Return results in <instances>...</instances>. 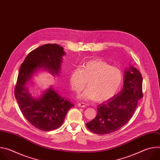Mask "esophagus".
<instances>
[{
	"mask_svg": "<svg viewBox=\"0 0 160 160\" xmlns=\"http://www.w3.org/2000/svg\"><path fill=\"white\" fill-rule=\"evenodd\" d=\"M78 106L79 107H82V108H85V107H86V104H85V103H83V102H79V103L78 104Z\"/></svg>",
	"mask_w": 160,
	"mask_h": 160,
	"instance_id": "esophagus-1",
	"label": "esophagus"
}]
</instances>
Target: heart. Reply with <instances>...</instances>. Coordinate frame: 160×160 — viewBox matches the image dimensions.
<instances>
[{"mask_svg":"<svg viewBox=\"0 0 160 160\" xmlns=\"http://www.w3.org/2000/svg\"><path fill=\"white\" fill-rule=\"evenodd\" d=\"M69 83L72 90L78 93L82 99L96 100L104 102L112 99L119 92L123 82V74L118 68L104 61H90L71 72Z\"/></svg>","mask_w":160,"mask_h":160,"instance_id":"heart-1","label":"heart"}]
</instances>
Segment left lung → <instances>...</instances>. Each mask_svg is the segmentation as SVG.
<instances>
[{
	"instance_id": "8db88e82",
	"label": "left lung",
	"mask_w": 160,
	"mask_h": 160,
	"mask_svg": "<svg viewBox=\"0 0 160 160\" xmlns=\"http://www.w3.org/2000/svg\"><path fill=\"white\" fill-rule=\"evenodd\" d=\"M143 97L142 77L133 66L125 72L124 85L120 92L98 106L96 118L86 124L95 133L104 135L120 129L132 117L138 101Z\"/></svg>"
}]
</instances>
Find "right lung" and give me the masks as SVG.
Returning a JSON list of instances; mask_svg holds the SVG:
<instances>
[{"label": "right lung", "mask_w": 160, "mask_h": 160, "mask_svg": "<svg viewBox=\"0 0 160 160\" xmlns=\"http://www.w3.org/2000/svg\"><path fill=\"white\" fill-rule=\"evenodd\" d=\"M63 55V48L60 45L45 44L30 52L20 67L14 88L15 98L24 117L41 130L51 131L59 128L74 104L59 95L52 87L40 98H33L25 85L33 73L42 68L53 75L58 74Z\"/></svg>", "instance_id": "1"}]
</instances>
